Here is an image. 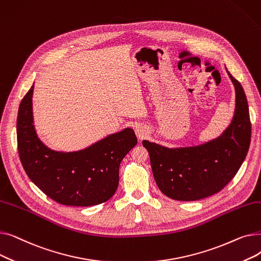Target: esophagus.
<instances>
[{"mask_svg": "<svg viewBox=\"0 0 261 261\" xmlns=\"http://www.w3.org/2000/svg\"><path fill=\"white\" fill-rule=\"evenodd\" d=\"M135 133H136V136H138L140 140H143V139H145L146 136H147L148 131H147V129L145 127L138 126V127L135 128Z\"/></svg>", "mask_w": 261, "mask_h": 261, "instance_id": "esophagus-1", "label": "esophagus"}]
</instances>
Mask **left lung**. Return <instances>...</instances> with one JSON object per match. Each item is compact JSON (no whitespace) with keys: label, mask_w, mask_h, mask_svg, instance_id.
Returning a JSON list of instances; mask_svg holds the SVG:
<instances>
[{"label":"left lung","mask_w":261,"mask_h":261,"mask_svg":"<svg viewBox=\"0 0 261 261\" xmlns=\"http://www.w3.org/2000/svg\"><path fill=\"white\" fill-rule=\"evenodd\" d=\"M228 75L236 90V110L220 138L202 146L176 149L143 141L156 185L173 200L196 201L219 193L248 154L252 133L249 105L240 82Z\"/></svg>","instance_id":"obj_1"}]
</instances>
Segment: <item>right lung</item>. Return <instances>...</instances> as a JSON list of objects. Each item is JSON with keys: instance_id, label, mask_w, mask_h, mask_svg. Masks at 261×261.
Here are the masks:
<instances>
[{"instance_id": "obj_1", "label": "right lung", "mask_w": 261, "mask_h": 261, "mask_svg": "<svg viewBox=\"0 0 261 261\" xmlns=\"http://www.w3.org/2000/svg\"><path fill=\"white\" fill-rule=\"evenodd\" d=\"M33 91L34 86L23 97L17 118L18 151L26 174L63 205L92 206L108 201L118 187L120 162L138 144L134 131L127 128L80 151H54L36 134Z\"/></svg>"}]
</instances>
